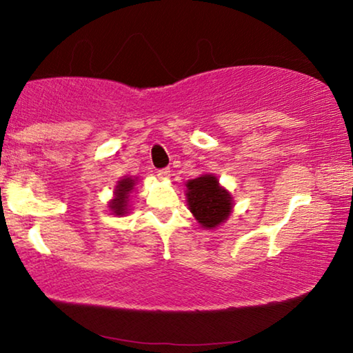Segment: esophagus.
Here are the masks:
<instances>
[{
  "label": "esophagus",
  "mask_w": 353,
  "mask_h": 353,
  "mask_svg": "<svg viewBox=\"0 0 353 353\" xmlns=\"http://www.w3.org/2000/svg\"><path fill=\"white\" fill-rule=\"evenodd\" d=\"M156 173L161 180H168V176H170V168H159Z\"/></svg>",
  "instance_id": "obj_1"
}]
</instances>
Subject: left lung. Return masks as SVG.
Returning a JSON list of instances; mask_svg holds the SVG:
<instances>
[{
  "label": "left lung",
  "mask_w": 353,
  "mask_h": 353,
  "mask_svg": "<svg viewBox=\"0 0 353 353\" xmlns=\"http://www.w3.org/2000/svg\"><path fill=\"white\" fill-rule=\"evenodd\" d=\"M186 186L189 210L202 226L212 229L228 219L232 208L231 196L226 189L219 188L216 178L203 175L188 181Z\"/></svg>",
  "instance_id": "obj_1"
}]
</instances>
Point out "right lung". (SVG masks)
I'll list each match as a JSON object with an SVG mask.
<instances>
[{"mask_svg": "<svg viewBox=\"0 0 353 353\" xmlns=\"http://www.w3.org/2000/svg\"><path fill=\"white\" fill-rule=\"evenodd\" d=\"M135 186V181L132 178H124L117 183L116 186V197L113 199V202L110 203V208L113 210L116 214H124L127 210V201H129V194L132 189Z\"/></svg>", "mask_w": 353, "mask_h": 353, "instance_id": "1", "label": "right lung"}]
</instances>
